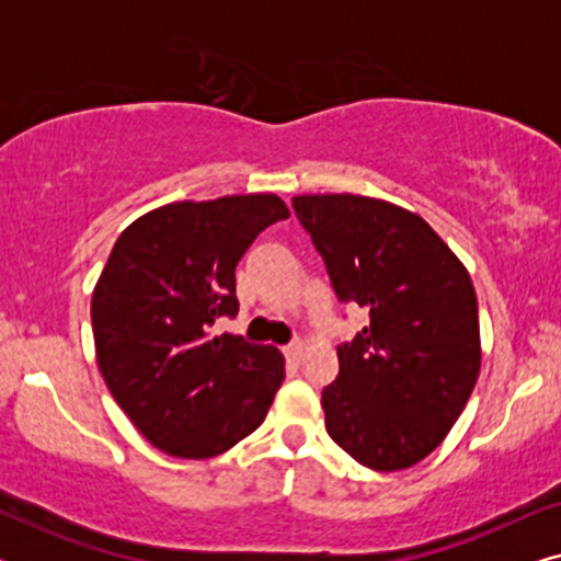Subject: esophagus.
<instances>
[{
	"mask_svg": "<svg viewBox=\"0 0 561 561\" xmlns=\"http://www.w3.org/2000/svg\"><path fill=\"white\" fill-rule=\"evenodd\" d=\"M304 352H306V342L304 340H296V342H290L288 347H286V357L294 359V363H298V359L304 357Z\"/></svg>",
	"mask_w": 561,
	"mask_h": 561,
	"instance_id": "1",
	"label": "esophagus"
}]
</instances>
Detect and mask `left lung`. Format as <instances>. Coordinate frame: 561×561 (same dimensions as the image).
Here are the masks:
<instances>
[{
    "label": "left lung",
    "mask_w": 561,
    "mask_h": 561,
    "mask_svg": "<svg viewBox=\"0 0 561 561\" xmlns=\"http://www.w3.org/2000/svg\"><path fill=\"white\" fill-rule=\"evenodd\" d=\"M340 301L370 324L336 347L321 393L332 439L378 472L413 467L444 442L480 375L470 273L419 214L357 194L294 196Z\"/></svg>",
    "instance_id": "left-lung-1"
}]
</instances>
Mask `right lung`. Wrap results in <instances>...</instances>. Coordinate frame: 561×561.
<instances>
[{
	"label": "right lung",
	"instance_id": "add662e5",
	"mask_svg": "<svg viewBox=\"0 0 561 561\" xmlns=\"http://www.w3.org/2000/svg\"><path fill=\"white\" fill-rule=\"evenodd\" d=\"M288 206L275 194L173 202L117 237L94 296L96 365L152 447L181 459L232 449L263 424L286 359L273 344L211 334L234 317V267Z\"/></svg>",
	"mask_w": 561,
	"mask_h": 561
}]
</instances>
